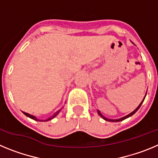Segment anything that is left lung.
<instances>
[{"label": "left lung", "mask_w": 158, "mask_h": 158, "mask_svg": "<svg viewBox=\"0 0 158 158\" xmlns=\"http://www.w3.org/2000/svg\"><path fill=\"white\" fill-rule=\"evenodd\" d=\"M146 96H145V97H146ZM145 97H144V99H143V100H142V101L141 102V104H139V106H138V107H137V108H136V109L135 110V111H132V112H131V113H130L129 115H126V116L123 117V118H118V119H111V118H106V117H104V115H102V114H101V113H100V111H99V110H97V112H98V114H99V115H100V116L102 117V118H104V120H106V121H110V122H119V121H122V120H123V119H126V118H127L128 117L131 116V115H133L134 114H135V113L136 112V111H138V110L139 109V107H141V105H142V102L144 101V100H145Z\"/></svg>", "instance_id": "1"}]
</instances>
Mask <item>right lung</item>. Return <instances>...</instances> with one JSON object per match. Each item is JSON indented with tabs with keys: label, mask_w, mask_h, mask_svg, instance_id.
<instances>
[{
	"label": "right lung",
	"mask_w": 158,
	"mask_h": 158,
	"mask_svg": "<svg viewBox=\"0 0 158 158\" xmlns=\"http://www.w3.org/2000/svg\"><path fill=\"white\" fill-rule=\"evenodd\" d=\"M60 111H61V110H58V111H56V112L54 113V115H52V116H51L50 117V118H47V119H45V120H42V119H38L37 118H36L35 116H34V115H30V114H28V113H26V112H24V111H23V114H24L25 115H26V116H27V117H29V118H32V119H34V120H36V121H42V122H47V121H49V120H51V119H52L53 118H54V117L56 116L57 115H58V113L60 112Z\"/></svg>",
	"instance_id": "add662e5"
}]
</instances>
